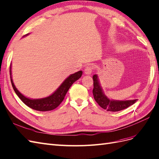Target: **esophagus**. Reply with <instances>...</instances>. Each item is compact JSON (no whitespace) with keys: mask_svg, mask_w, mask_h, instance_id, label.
I'll use <instances>...</instances> for the list:
<instances>
[{"mask_svg":"<svg viewBox=\"0 0 159 159\" xmlns=\"http://www.w3.org/2000/svg\"><path fill=\"white\" fill-rule=\"evenodd\" d=\"M93 70H94V68H93V66L87 65V66L85 68V70H84L85 74H91L93 71Z\"/></svg>","mask_w":159,"mask_h":159,"instance_id":"34e87169","label":"esophagus"}]
</instances>
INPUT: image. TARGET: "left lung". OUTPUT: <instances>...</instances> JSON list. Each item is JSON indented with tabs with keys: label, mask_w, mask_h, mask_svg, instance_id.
<instances>
[{
	"label": "left lung",
	"mask_w": 159,
	"mask_h": 159,
	"mask_svg": "<svg viewBox=\"0 0 159 159\" xmlns=\"http://www.w3.org/2000/svg\"><path fill=\"white\" fill-rule=\"evenodd\" d=\"M93 94L95 101L101 107L105 109L107 111L117 112L122 111L125 108H127L129 106L134 105L137 101L135 100L129 101H112L108 98L102 91L101 87L99 85L97 75H94L93 76Z\"/></svg>",
	"instance_id": "obj_1"
}]
</instances>
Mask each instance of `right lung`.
I'll return each mask as SVG.
<instances>
[{"instance_id":"right-lung-1","label":"right lung","mask_w":159,"mask_h":159,"mask_svg":"<svg viewBox=\"0 0 159 159\" xmlns=\"http://www.w3.org/2000/svg\"><path fill=\"white\" fill-rule=\"evenodd\" d=\"M10 75L11 84H12L15 93L25 105L38 111H48L53 110L60 105V104L64 100V97L71 85L75 81H77L81 78L82 71H79L78 72L70 75L68 78L64 80L61 85L58 87V89L53 94L46 98H40V99H30V98H27L22 94H21L18 90L16 88L12 80V77H11V66L10 67Z\"/></svg>"}]
</instances>
